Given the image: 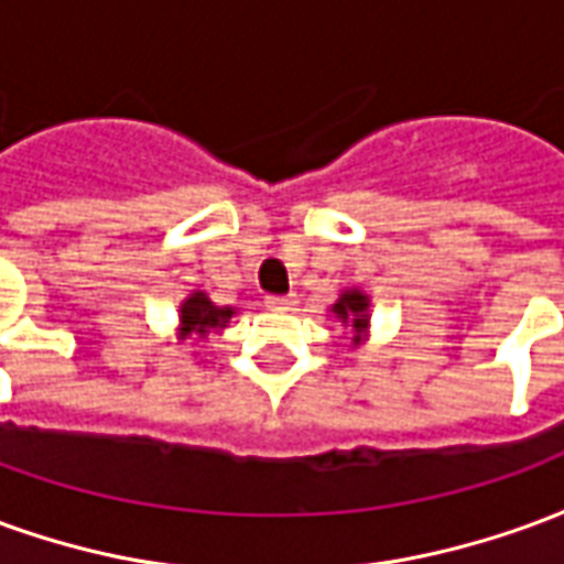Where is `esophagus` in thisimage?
Returning <instances> with one entry per match:
<instances>
[{
  "label": "esophagus",
  "instance_id": "34e87169",
  "mask_svg": "<svg viewBox=\"0 0 564 564\" xmlns=\"http://www.w3.org/2000/svg\"><path fill=\"white\" fill-rule=\"evenodd\" d=\"M293 305L295 302L290 295H269V299H265V307H269V311H290Z\"/></svg>",
  "mask_w": 564,
  "mask_h": 564
}]
</instances>
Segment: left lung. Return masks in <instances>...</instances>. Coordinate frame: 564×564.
<instances>
[{"label": "left lung", "instance_id": "8db88e82", "mask_svg": "<svg viewBox=\"0 0 564 564\" xmlns=\"http://www.w3.org/2000/svg\"><path fill=\"white\" fill-rule=\"evenodd\" d=\"M332 317L341 323L344 329H350V347H359V344L368 341L371 335V295L359 286H347L338 295V302L329 307Z\"/></svg>", "mask_w": 564, "mask_h": 564}]
</instances>
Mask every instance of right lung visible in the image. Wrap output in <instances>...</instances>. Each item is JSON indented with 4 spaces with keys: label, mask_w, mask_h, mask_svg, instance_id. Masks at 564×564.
<instances>
[{
    "label": "right lung",
    "mask_w": 564,
    "mask_h": 564,
    "mask_svg": "<svg viewBox=\"0 0 564 564\" xmlns=\"http://www.w3.org/2000/svg\"><path fill=\"white\" fill-rule=\"evenodd\" d=\"M238 311L235 307L214 305L208 293L193 290L186 295L181 307H177V335H174V347L186 350V347H196L198 341H208L210 332H223L229 326V319Z\"/></svg>",
    "instance_id": "add662e5"
}]
</instances>
